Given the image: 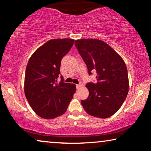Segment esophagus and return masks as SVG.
<instances>
[{
	"label": "esophagus",
	"instance_id": "34e87169",
	"mask_svg": "<svg viewBox=\"0 0 151 151\" xmlns=\"http://www.w3.org/2000/svg\"><path fill=\"white\" fill-rule=\"evenodd\" d=\"M82 87V85L81 84H78V85H76V88H77V89H79V88Z\"/></svg>",
	"mask_w": 151,
	"mask_h": 151
}]
</instances>
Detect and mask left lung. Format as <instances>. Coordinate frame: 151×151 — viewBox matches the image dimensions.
<instances>
[{
    "instance_id": "8db88e82",
    "label": "left lung",
    "mask_w": 151,
    "mask_h": 151,
    "mask_svg": "<svg viewBox=\"0 0 151 151\" xmlns=\"http://www.w3.org/2000/svg\"><path fill=\"white\" fill-rule=\"evenodd\" d=\"M75 46L87 66L97 72V83H87L89 95L81 104L88 114L99 118L113 116L128 93V70L123 58L111 46L97 39L75 40Z\"/></svg>"
}]
</instances>
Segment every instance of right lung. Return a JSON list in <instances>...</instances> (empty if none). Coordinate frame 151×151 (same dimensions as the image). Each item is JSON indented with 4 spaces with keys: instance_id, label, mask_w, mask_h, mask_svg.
Returning <instances> with one entry per match:
<instances>
[{
    "instance_id": "right-lung-1",
    "label": "right lung",
    "mask_w": 151,
    "mask_h": 151,
    "mask_svg": "<svg viewBox=\"0 0 151 151\" xmlns=\"http://www.w3.org/2000/svg\"><path fill=\"white\" fill-rule=\"evenodd\" d=\"M75 40L52 39L33 52L25 70L24 92L35 114L54 119L65 113L76 92V85L57 83L61 60L73 46Z\"/></svg>"
}]
</instances>
